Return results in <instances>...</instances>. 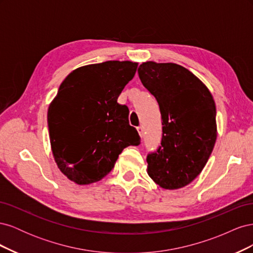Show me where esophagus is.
Here are the masks:
<instances>
[{
  "label": "esophagus",
  "instance_id": "34e87169",
  "mask_svg": "<svg viewBox=\"0 0 253 253\" xmlns=\"http://www.w3.org/2000/svg\"><path fill=\"white\" fill-rule=\"evenodd\" d=\"M137 131H138L140 137H143V135H144V128H143L142 126H139L138 127H137Z\"/></svg>",
  "mask_w": 253,
  "mask_h": 253
}]
</instances>
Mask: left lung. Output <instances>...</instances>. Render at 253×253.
I'll return each instance as SVG.
<instances>
[{
  "label": "left lung",
  "mask_w": 253,
  "mask_h": 253,
  "mask_svg": "<svg viewBox=\"0 0 253 253\" xmlns=\"http://www.w3.org/2000/svg\"><path fill=\"white\" fill-rule=\"evenodd\" d=\"M143 86L162 114L163 137L147 156L148 174L164 189H179L200 175L216 140V108L209 89L187 68L175 63L144 62Z\"/></svg>",
  "instance_id": "8db88e82"
}]
</instances>
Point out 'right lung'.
Listing matches in <instances>:
<instances>
[{"mask_svg":"<svg viewBox=\"0 0 253 253\" xmlns=\"http://www.w3.org/2000/svg\"><path fill=\"white\" fill-rule=\"evenodd\" d=\"M137 63L106 61L73 71L61 83L47 113L49 139L60 171L78 185L102 179L140 137L117 99Z\"/></svg>","mask_w":253,"mask_h":253,"instance_id":"add662e5","label":"right lung"}]
</instances>
